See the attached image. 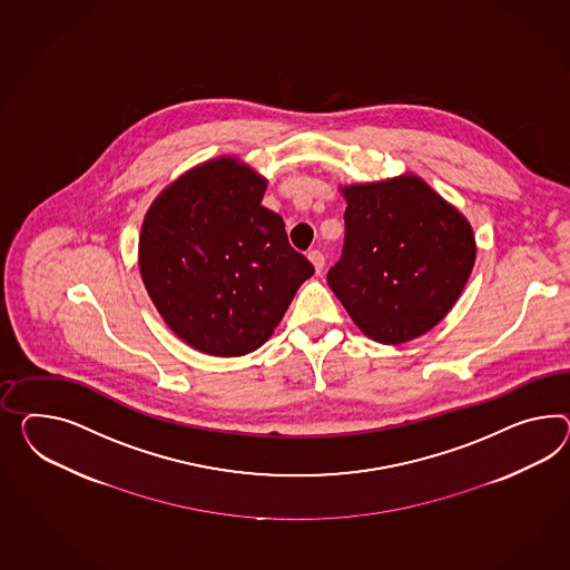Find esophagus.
<instances>
[{
	"mask_svg": "<svg viewBox=\"0 0 570 570\" xmlns=\"http://www.w3.org/2000/svg\"><path fill=\"white\" fill-rule=\"evenodd\" d=\"M307 258H309V263L314 264L316 273L321 275L322 271H324V254H322L321 249H312V252H307Z\"/></svg>",
	"mask_w": 570,
	"mask_h": 570,
	"instance_id": "obj_1",
	"label": "esophagus"
}]
</instances>
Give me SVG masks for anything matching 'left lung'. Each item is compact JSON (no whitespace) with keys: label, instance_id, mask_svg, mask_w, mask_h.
Here are the masks:
<instances>
[{"label":"left lung","instance_id":"1","mask_svg":"<svg viewBox=\"0 0 570 570\" xmlns=\"http://www.w3.org/2000/svg\"><path fill=\"white\" fill-rule=\"evenodd\" d=\"M345 244L326 281L353 322L384 345L434 328L475 263L468 219L420 177L343 188Z\"/></svg>","mask_w":570,"mask_h":570}]
</instances>
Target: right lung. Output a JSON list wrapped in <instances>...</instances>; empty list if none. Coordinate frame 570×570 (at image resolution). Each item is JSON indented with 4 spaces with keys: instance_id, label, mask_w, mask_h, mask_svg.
<instances>
[{
    "instance_id": "obj_1",
    "label": "right lung",
    "mask_w": 570,
    "mask_h": 570,
    "mask_svg": "<svg viewBox=\"0 0 570 570\" xmlns=\"http://www.w3.org/2000/svg\"><path fill=\"white\" fill-rule=\"evenodd\" d=\"M266 179L225 157L148 208L140 273L163 321L194 350L237 357L273 335L314 266L263 203Z\"/></svg>"
}]
</instances>
